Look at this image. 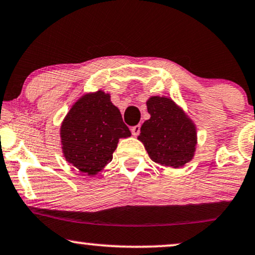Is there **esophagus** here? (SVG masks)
<instances>
[{"mask_svg":"<svg viewBox=\"0 0 255 255\" xmlns=\"http://www.w3.org/2000/svg\"><path fill=\"white\" fill-rule=\"evenodd\" d=\"M130 130H131V134H133L134 136L139 135V133H140V125H136V126H134V127H131Z\"/></svg>","mask_w":255,"mask_h":255,"instance_id":"obj_1","label":"esophagus"}]
</instances>
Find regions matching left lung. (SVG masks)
I'll use <instances>...</instances> for the list:
<instances>
[{
	"instance_id": "8db88e82",
	"label": "left lung",
	"mask_w": 255,
	"mask_h": 255,
	"mask_svg": "<svg viewBox=\"0 0 255 255\" xmlns=\"http://www.w3.org/2000/svg\"><path fill=\"white\" fill-rule=\"evenodd\" d=\"M146 106L151 118L141 126L137 140L154 162L165 167H183L194 159L197 148L194 120L171 97L151 96Z\"/></svg>"
}]
</instances>
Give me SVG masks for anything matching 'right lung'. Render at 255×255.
Instances as JSON below:
<instances>
[{
  "mask_svg": "<svg viewBox=\"0 0 255 255\" xmlns=\"http://www.w3.org/2000/svg\"><path fill=\"white\" fill-rule=\"evenodd\" d=\"M130 135L110 94L103 90L85 93L61 121V152L79 172L96 176L112 161L119 140Z\"/></svg>",
  "mask_w": 255,
  "mask_h": 255,
  "instance_id": "add662e5",
  "label": "right lung"
}]
</instances>
